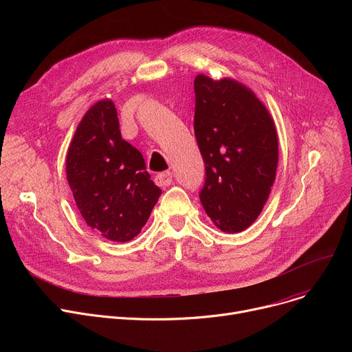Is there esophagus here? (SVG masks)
Listing matches in <instances>:
<instances>
[{
	"label": "esophagus",
	"mask_w": 352,
	"mask_h": 352,
	"mask_svg": "<svg viewBox=\"0 0 352 352\" xmlns=\"http://www.w3.org/2000/svg\"><path fill=\"white\" fill-rule=\"evenodd\" d=\"M155 182L157 186L160 187H168L173 184V173L171 171H165V173H161L155 177Z\"/></svg>",
	"instance_id": "34e87169"
}]
</instances>
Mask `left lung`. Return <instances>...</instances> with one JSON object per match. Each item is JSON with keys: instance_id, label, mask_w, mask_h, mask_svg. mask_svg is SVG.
<instances>
[{"instance_id": "8db88e82", "label": "left lung", "mask_w": 352, "mask_h": 352, "mask_svg": "<svg viewBox=\"0 0 352 352\" xmlns=\"http://www.w3.org/2000/svg\"><path fill=\"white\" fill-rule=\"evenodd\" d=\"M194 133L206 164L201 204L214 226L241 232L261 214L278 165V138L265 105L231 78L194 80Z\"/></svg>"}]
</instances>
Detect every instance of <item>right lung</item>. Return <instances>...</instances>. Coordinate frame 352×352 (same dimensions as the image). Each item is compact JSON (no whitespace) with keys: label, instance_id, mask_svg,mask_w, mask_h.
<instances>
[{"label":"right lung","instance_id":"add662e5","mask_svg":"<svg viewBox=\"0 0 352 352\" xmlns=\"http://www.w3.org/2000/svg\"><path fill=\"white\" fill-rule=\"evenodd\" d=\"M67 179L87 226L109 241L126 243L146 224L161 190L142 154L121 138L111 100L92 105L68 146Z\"/></svg>","mask_w":352,"mask_h":352}]
</instances>
